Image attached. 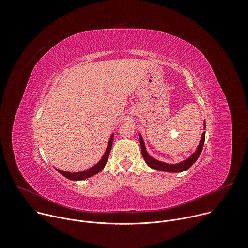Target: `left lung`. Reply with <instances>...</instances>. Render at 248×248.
Segmentation results:
<instances>
[{"instance_id": "1", "label": "left lung", "mask_w": 248, "mask_h": 248, "mask_svg": "<svg viewBox=\"0 0 248 248\" xmlns=\"http://www.w3.org/2000/svg\"><path fill=\"white\" fill-rule=\"evenodd\" d=\"M139 139H140V145H141V153H142L144 161L150 168L159 170L169 171V172H181V171H184V170L189 169L196 162L198 157L200 156V153L202 152V149L204 146L205 131L202 133V137L200 139V142H199V145H198L196 151L188 159H186L179 164H167V163H164V162H161V161H158V160L152 158L146 151L143 138H142V136H141L140 133H139Z\"/></svg>"}]
</instances>
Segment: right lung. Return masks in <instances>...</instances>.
I'll return each instance as SVG.
<instances>
[{
    "label": "right lung",
    "instance_id": "1",
    "mask_svg": "<svg viewBox=\"0 0 248 248\" xmlns=\"http://www.w3.org/2000/svg\"><path fill=\"white\" fill-rule=\"evenodd\" d=\"M113 139H114V133L111 135V138L109 140V143H108V146H107V149H106L105 151V154L103 155L102 159L93 167H91L90 169L86 170H83V171H78V172H69V171H64V170H59V169H56L61 174H62L63 176H65L66 179L70 180V181H82V180H85V179H88L90 178V176L98 173L99 171H101L104 167L106 166V164H107V161H108V158H109V155H110V152H111V149H112V144H113Z\"/></svg>",
    "mask_w": 248,
    "mask_h": 248
}]
</instances>
